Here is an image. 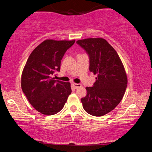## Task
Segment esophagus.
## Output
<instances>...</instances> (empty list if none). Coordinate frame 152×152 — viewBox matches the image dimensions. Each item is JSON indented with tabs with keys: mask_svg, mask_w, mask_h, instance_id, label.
Returning a JSON list of instances; mask_svg holds the SVG:
<instances>
[{
	"mask_svg": "<svg viewBox=\"0 0 152 152\" xmlns=\"http://www.w3.org/2000/svg\"><path fill=\"white\" fill-rule=\"evenodd\" d=\"M72 85L75 88H79L80 87H82V84H76V83H72Z\"/></svg>",
	"mask_w": 152,
	"mask_h": 152,
	"instance_id": "34e87169",
	"label": "esophagus"
}]
</instances>
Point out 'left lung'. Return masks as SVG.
<instances>
[{"label":"left lung","instance_id":"1","mask_svg":"<svg viewBox=\"0 0 152 152\" xmlns=\"http://www.w3.org/2000/svg\"><path fill=\"white\" fill-rule=\"evenodd\" d=\"M88 53L89 70L97 76L93 87L81 99L83 108L94 116H102L113 110L122 100L127 86L123 64L115 49L102 38L77 41Z\"/></svg>","mask_w":152,"mask_h":152}]
</instances>
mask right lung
Instances as JSON below:
<instances>
[{
  "mask_svg": "<svg viewBox=\"0 0 152 152\" xmlns=\"http://www.w3.org/2000/svg\"><path fill=\"white\" fill-rule=\"evenodd\" d=\"M75 40L46 39L29 56L21 75V88L33 107L44 115H54L63 109L71 93L70 82L55 80L61 60Z\"/></svg>",
  "mask_w": 152,
  "mask_h": 152,
  "instance_id": "1",
  "label": "right lung"
}]
</instances>
